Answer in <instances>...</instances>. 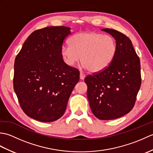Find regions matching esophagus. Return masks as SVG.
Masks as SVG:
<instances>
[{
    "instance_id": "esophagus-1",
    "label": "esophagus",
    "mask_w": 153,
    "mask_h": 153,
    "mask_svg": "<svg viewBox=\"0 0 153 153\" xmlns=\"http://www.w3.org/2000/svg\"><path fill=\"white\" fill-rule=\"evenodd\" d=\"M79 77H80V79H82V80H83L84 79H85V75H84L83 74H82V73H80V74H79Z\"/></svg>"
}]
</instances>
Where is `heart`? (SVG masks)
Masks as SVG:
<instances>
[{
	"instance_id": "obj_1",
	"label": "heart",
	"mask_w": 153,
	"mask_h": 153,
	"mask_svg": "<svg viewBox=\"0 0 153 153\" xmlns=\"http://www.w3.org/2000/svg\"><path fill=\"white\" fill-rule=\"evenodd\" d=\"M117 53L115 39L96 32H82L70 39V45H64L60 54L68 66H73L81 58L82 66L91 73L105 70L114 59Z\"/></svg>"
}]
</instances>
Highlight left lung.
<instances>
[{"mask_svg": "<svg viewBox=\"0 0 153 153\" xmlns=\"http://www.w3.org/2000/svg\"><path fill=\"white\" fill-rule=\"evenodd\" d=\"M115 39L117 53L105 70L85 78L87 99L97 118L114 120L134 107L141 83L140 60L129 39L112 29H102Z\"/></svg>", "mask_w": 153, "mask_h": 153, "instance_id": "8db88e82", "label": "left lung"}]
</instances>
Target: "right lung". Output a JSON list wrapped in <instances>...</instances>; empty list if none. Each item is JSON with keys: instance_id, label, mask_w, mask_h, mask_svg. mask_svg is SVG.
<instances>
[{"instance_id": "1", "label": "right lung", "mask_w": 153, "mask_h": 153, "mask_svg": "<svg viewBox=\"0 0 153 153\" xmlns=\"http://www.w3.org/2000/svg\"><path fill=\"white\" fill-rule=\"evenodd\" d=\"M70 30L52 26L33 31L16 57L14 91L23 111L38 121L61 118L79 82L78 70L68 66L60 54Z\"/></svg>"}]
</instances>
